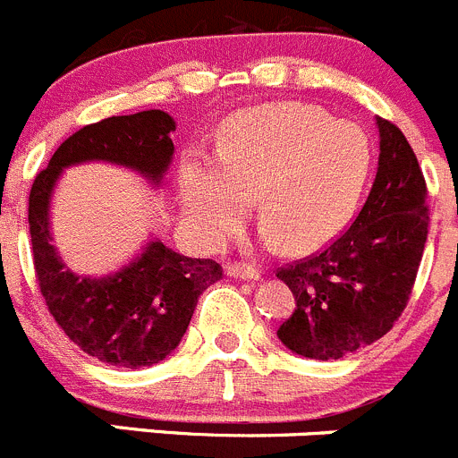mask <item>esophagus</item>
Masks as SVG:
<instances>
[{"instance_id": "esophagus-1", "label": "esophagus", "mask_w": 458, "mask_h": 458, "mask_svg": "<svg viewBox=\"0 0 458 458\" xmlns=\"http://www.w3.org/2000/svg\"><path fill=\"white\" fill-rule=\"evenodd\" d=\"M225 274L229 278H238V281H259L260 272L251 265H242V263H229L225 267Z\"/></svg>"}]
</instances>
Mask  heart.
I'll return each instance as SVG.
<instances>
[{
    "label": "heart",
    "instance_id": "heart-1",
    "mask_svg": "<svg viewBox=\"0 0 458 458\" xmlns=\"http://www.w3.org/2000/svg\"><path fill=\"white\" fill-rule=\"evenodd\" d=\"M371 141L351 121L303 103H272L222 125L217 159L189 152L180 191L193 232L222 245L245 225L256 199L267 245L308 254L351 220L371 173Z\"/></svg>",
    "mask_w": 458,
    "mask_h": 458
}]
</instances>
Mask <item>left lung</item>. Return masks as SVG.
I'll list each match as a JSON object with an SVG mask.
<instances>
[{
  "label": "left lung",
  "mask_w": 458,
  "mask_h": 458,
  "mask_svg": "<svg viewBox=\"0 0 458 458\" xmlns=\"http://www.w3.org/2000/svg\"><path fill=\"white\" fill-rule=\"evenodd\" d=\"M380 157L371 193L330 247L276 274L297 308L278 326L285 348L339 360L377 342L407 306L428 241V186L404 134L376 119Z\"/></svg>",
  "instance_id": "left-lung-1"
}]
</instances>
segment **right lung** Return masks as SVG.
Listing matches in <instances>:
<instances>
[{
    "instance_id": "right-lung-1",
    "label": "right lung",
    "mask_w": 458,
    "mask_h": 458,
    "mask_svg": "<svg viewBox=\"0 0 458 458\" xmlns=\"http://www.w3.org/2000/svg\"><path fill=\"white\" fill-rule=\"evenodd\" d=\"M175 119L146 110L85 125L60 143L29 195V226L38 283L49 312L73 344L98 362L141 369L166 360L184 337L198 299L222 278L211 259H189L150 236L114 272L76 274L51 236V199L67 168L112 164L128 168L152 189L166 186Z\"/></svg>"
}]
</instances>
